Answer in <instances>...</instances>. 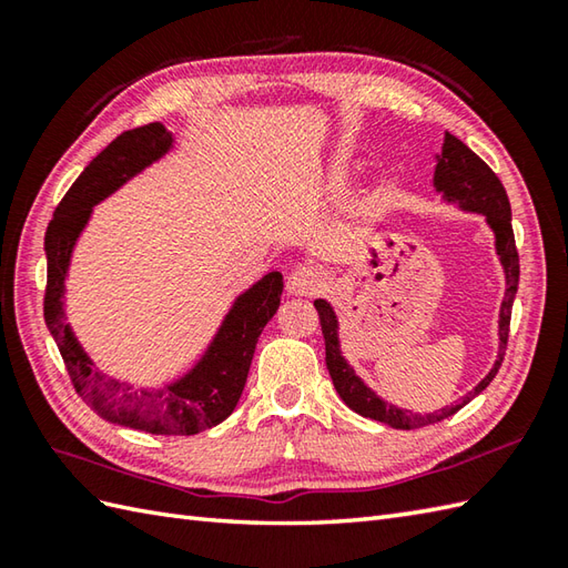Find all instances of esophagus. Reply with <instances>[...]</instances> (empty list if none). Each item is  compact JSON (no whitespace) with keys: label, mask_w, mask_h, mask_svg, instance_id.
<instances>
[{"label":"esophagus","mask_w":568,"mask_h":568,"mask_svg":"<svg viewBox=\"0 0 568 568\" xmlns=\"http://www.w3.org/2000/svg\"><path fill=\"white\" fill-rule=\"evenodd\" d=\"M327 285V275L320 268H312V265H305V268H297L291 277H287V293L297 295V297H312L320 295Z\"/></svg>","instance_id":"34e87169"}]
</instances>
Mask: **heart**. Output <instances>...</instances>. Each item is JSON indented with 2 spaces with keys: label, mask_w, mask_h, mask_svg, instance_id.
Wrapping results in <instances>:
<instances>
[{
  "label": "heart",
  "mask_w": 568,
  "mask_h": 568,
  "mask_svg": "<svg viewBox=\"0 0 568 568\" xmlns=\"http://www.w3.org/2000/svg\"><path fill=\"white\" fill-rule=\"evenodd\" d=\"M344 175H346V165L342 161H334L329 165V180H332V183H339Z\"/></svg>",
  "instance_id": "obj_1"
}]
</instances>
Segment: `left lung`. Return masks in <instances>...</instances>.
I'll list each match as a JSON object with an SVG mask.
<instances>
[{
  "instance_id": "obj_1",
  "label": "left lung",
  "mask_w": 568,
  "mask_h": 568,
  "mask_svg": "<svg viewBox=\"0 0 568 568\" xmlns=\"http://www.w3.org/2000/svg\"><path fill=\"white\" fill-rule=\"evenodd\" d=\"M434 190L439 192L442 200L458 204L464 212L484 214L488 226L496 234V253L505 273V297L500 305L498 317V358L488 376L480 381L474 390H468L456 405H446L437 413L419 415L409 413V409L397 407L393 403H385L383 397L373 393L368 385L356 376V371L342 354L339 344V320H336L334 307L327 300H315V307L320 312V324L324 334V348H327V368L336 393L342 400L358 413L361 417L383 422V425L395 429H417L434 425L458 413L464 405L474 400L476 395L484 393L490 381L503 364L505 348H508V334H510V315H513V300L517 293V283H520V256L515 248V234H513V212L510 200L505 195V187L498 175L470 151L462 139L446 131L442 141V151L437 153V168H434Z\"/></svg>"
}]
</instances>
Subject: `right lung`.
Returning <instances> with one entry per match:
<instances>
[{
    "instance_id": "obj_1",
    "label": "right lung",
    "mask_w": 568,
    "mask_h": 568,
    "mask_svg": "<svg viewBox=\"0 0 568 568\" xmlns=\"http://www.w3.org/2000/svg\"><path fill=\"white\" fill-rule=\"evenodd\" d=\"M173 143V134L161 122L124 131L98 159H92L65 192L45 229L48 283L43 317L65 361L72 385L94 413L131 429L187 437L220 425L234 413L258 336L281 305L283 275L273 271L241 293L197 364L185 376L161 388H134L94 368V361L65 322L63 307L72 248L88 226L94 204L161 161Z\"/></svg>"
}]
</instances>
